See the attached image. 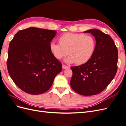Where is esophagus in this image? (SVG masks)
I'll return each instance as SVG.
<instances>
[{"instance_id": "esophagus-1", "label": "esophagus", "mask_w": 126, "mask_h": 126, "mask_svg": "<svg viewBox=\"0 0 126 126\" xmlns=\"http://www.w3.org/2000/svg\"><path fill=\"white\" fill-rule=\"evenodd\" d=\"M62 68L63 69H69V67H68L67 66H65L64 64H63L62 65Z\"/></svg>"}]
</instances>
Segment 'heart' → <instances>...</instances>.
I'll use <instances>...</instances> for the list:
<instances>
[{"instance_id":"1","label":"heart","mask_w":126,"mask_h":126,"mask_svg":"<svg viewBox=\"0 0 126 126\" xmlns=\"http://www.w3.org/2000/svg\"><path fill=\"white\" fill-rule=\"evenodd\" d=\"M59 44L52 41L49 49L57 59H61L68 54L64 60L69 63L82 64L87 63L94 55L96 47L94 38L83 33H66L59 39Z\"/></svg>"}]
</instances>
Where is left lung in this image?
Listing matches in <instances>:
<instances>
[{
    "label": "left lung",
    "instance_id": "1",
    "mask_svg": "<svg viewBox=\"0 0 126 126\" xmlns=\"http://www.w3.org/2000/svg\"><path fill=\"white\" fill-rule=\"evenodd\" d=\"M90 33L96 41L94 53L87 63L71 67L70 86L83 96H93L104 90L115 77L117 71L118 50L109 35L101 30L91 29Z\"/></svg>",
    "mask_w": 126,
    "mask_h": 126
}]
</instances>
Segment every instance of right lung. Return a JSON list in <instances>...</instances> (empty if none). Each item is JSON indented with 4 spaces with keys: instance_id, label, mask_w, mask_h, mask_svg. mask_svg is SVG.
<instances>
[{
    "instance_id": "obj_1",
    "label": "right lung",
    "mask_w": 126,
    "mask_h": 126,
    "mask_svg": "<svg viewBox=\"0 0 126 126\" xmlns=\"http://www.w3.org/2000/svg\"><path fill=\"white\" fill-rule=\"evenodd\" d=\"M57 32L30 27L19 31L10 41L7 68L20 89L31 94H43L51 87L62 64L49 49Z\"/></svg>"
}]
</instances>
